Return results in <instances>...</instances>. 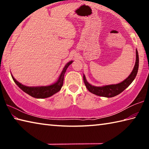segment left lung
<instances>
[{
	"label": "left lung",
	"mask_w": 149,
	"mask_h": 149,
	"mask_svg": "<svg viewBox=\"0 0 149 149\" xmlns=\"http://www.w3.org/2000/svg\"><path fill=\"white\" fill-rule=\"evenodd\" d=\"M139 68V54L138 51L136 49V60L135 64L133 68V71L131 73L130 75L125 79H124L121 83L118 84H112L104 85L101 87L94 86L90 84L87 81L85 77V75L84 74V81L86 86L87 89L89 90V91L92 93L93 94L96 95L100 96V97H104L107 98H110L115 97L120 93L123 91L126 88L130 86V85L133 82V81L135 79L136 75L137 74Z\"/></svg>",
	"instance_id": "left-lung-1"
}]
</instances>
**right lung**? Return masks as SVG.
Returning a JSON list of instances; mask_svg holds the SVG:
<instances>
[{
    "label": "right lung",
    "instance_id": "right-lung-1",
    "mask_svg": "<svg viewBox=\"0 0 149 149\" xmlns=\"http://www.w3.org/2000/svg\"><path fill=\"white\" fill-rule=\"evenodd\" d=\"M74 62L73 60H71L69 62H68L66 64L64 65V68H63L62 71L60 74L58 79L56 81V82L50 85H47V86H37V87H29L26 86L23 84H20L19 82L15 79L12 75V77L16 84L18 86L20 89H21L23 91L26 93L27 94L31 96V97L34 98H37V99H45V98L50 97L54 95L61 89V88L63 85V83H64V77L65 72L66 71L68 68L69 65Z\"/></svg>",
    "mask_w": 149,
    "mask_h": 149
}]
</instances>
